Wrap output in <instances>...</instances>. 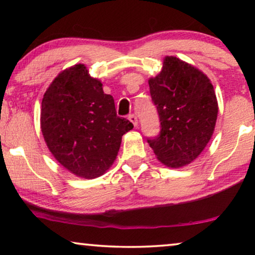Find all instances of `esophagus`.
<instances>
[{"label":"esophagus","instance_id":"obj_1","mask_svg":"<svg viewBox=\"0 0 255 255\" xmlns=\"http://www.w3.org/2000/svg\"><path fill=\"white\" fill-rule=\"evenodd\" d=\"M128 118L130 120V122H132V124H133L134 127H138V118L134 114H130V115H128Z\"/></svg>","mask_w":255,"mask_h":255}]
</instances>
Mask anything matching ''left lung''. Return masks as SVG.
<instances>
[{
    "mask_svg": "<svg viewBox=\"0 0 255 255\" xmlns=\"http://www.w3.org/2000/svg\"><path fill=\"white\" fill-rule=\"evenodd\" d=\"M160 132L147 142L162 163L186 166L200 155L210 140L218 104L210 80L180 59L167 57L162 71L149 79Z\"/></svg>",
    "mask_w": 255,
    "mask_h": 255,
    "instance_id": "obj_1",
    "label": "left lung"
}]
</instances>
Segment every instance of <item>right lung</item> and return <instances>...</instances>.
Returning a JSON list of instances; mask_svg holds the SVG:
<instances>
[{
    "label": "right lung",
    "mask_w": 255,
    "mask_h": 255,
    "mask_svg": "<svg viewBox=\"0 0 255 255\" xmlns=\"http://www.w3.org/2000/svg\"><path fill=\"white\" fill-rule=\"evenodd\" d=\"M41 132L54 158L75 175L94 179L113 165L122 135L133 128L117 116L114 97L83 65L59 74L41 102Z\"/></svg>",
    "instance_id": "1"
}]
</instances>
